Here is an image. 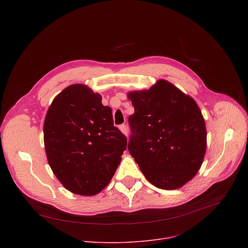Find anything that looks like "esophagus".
Masks as SVG:
<instances>
[{
	"instance_id": "1",
	"label": "esophagus",
	"mask_w": 248,
	"mask_h": 248,
	"mask_svg": "<svg viewBox=\"0 0 248 248\" xmlns=\"http://www.w3.org/2000/svg\"><path fill=\"white\" fill-rule=\"evenodd\" d=\"M120 129H121V132H122L124 135L127 136V134H128V129H127L126 124H121V125H120Z\"/></svg>"
}]
</instances>
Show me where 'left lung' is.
I'll list each match as a JSON object with an SVG mask.
<instances>
[{"label":"left lung","instance_id":"8db88e82","mask_svg":"<svg viewBox=\"0 0 248 248\" xmlns=\"http://www.w3.org/2000/svg\"><path fill=\"white\" fill-rule=\"evenodd\" d=\"M135 112L127 149L154 186L174 190L200 169L206 152V126L195 100L166 80L128 93Z\"/></svg>","mask_w":248,"mask_h":248}]
</instances>
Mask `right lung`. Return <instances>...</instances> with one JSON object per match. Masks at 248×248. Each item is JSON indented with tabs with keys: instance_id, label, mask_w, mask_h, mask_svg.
Instances as JSON below:
<instances>
[{
	"instance_id": "right-lung-1",
	"label": "right lung",
	"mask_w": 248,
	"mask_h": 248,
	"mask_svg": "<svg viewBox=\"0 0 248 248\" xmlns=\"http://www.w3.org/2000/svg\"><path fill=\"white\" fill-rule=\"evenodd\" d=\"M48 163L62 185L91 196L106 188L126 149V137L113 125L109 107L83 84L62 90L44 122Z\"/></svg>"
}]
</instances>
